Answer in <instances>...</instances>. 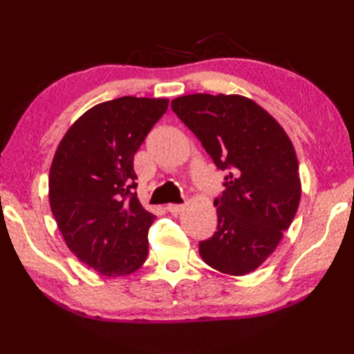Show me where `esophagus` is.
Wrapping results in <instances>:
<instances>
[{"label":"esophagus","instance_id":"34e87169","mask_svg":"<svg viewBox=\"0 0 354 354\" xmlns=\"http://www.w3.org/2000/svg\"><path fill=\"white\" fill-rule=\"evenodd\" d=\"M167 209L169 212L173 214V216H178V214H181L184 209H185V205H178V204H170V205H167Z\"/></svg>","mask_w":354,"mask_h":354}]
</instances>
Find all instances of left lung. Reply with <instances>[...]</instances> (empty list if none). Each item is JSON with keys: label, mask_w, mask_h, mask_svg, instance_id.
Wrapping results in <instances>:
<instances>
[{"label": "left lung", "mask_w": 354, "mask_h": 354, "mask_svg": "<svg viewBox=\"0 0 354 354\" xmlns=\"http://www.w3.org/2000/svg\"><path fill=\"white\" fill-rule=\"evenodd\" d=\"M171 109L228 173L214 201L217 231L199 243L201 257L222 274H250L277 250L301 199L289 135L259 103L239 94H187L173 99Z\"/></svg>", "instance_id": "1"}]
</instances>
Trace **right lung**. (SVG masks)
Wrapping results in <instances>:
<instances>
[{
    "mask_svg": "<svg viewBox=\"0 0 354 354\" xmlns=\"http://www.w3.org/2000/svg\"><path fill=\"white\" fill-rule=\"evenodd\" d=\"M169 108V99L124 95L88 109L53 158L48 201L76 257L104 277L138 270L147 259L155 214L142 207L133 155Z\"/></svg>",
    "mask_w": 354,
    "mask_h": 354,
    "instance_id": "right-lung-1",
    "label": "right lung"
}]
</instances>
